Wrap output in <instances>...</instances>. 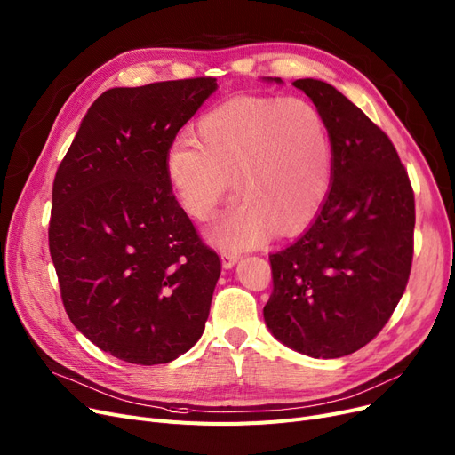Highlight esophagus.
<instances>
[{
  "label": "esophagus",
  "instance_id": "1",
  "mask_svg": "<svg viewBox=\"0 0 455 455\" xmlns=\"http://www.w3.org/2000/svg\"><path fill=\"white\" fill-rule=\"evenodd\" d=\"M221 260H223V267H234L236 266V262L240 260V255L238 253H232V251H223V255H221Z\"/></svg>",
  "mask_w": 455,
  "mask_h": 455
}]
</instances>
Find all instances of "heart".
Here are the masks:
<instances>
[{"label": "heart", "mask_w": 455, "mask_h": 455, "mask_svg": "<svg viewBox=\"0 0 455 455\" xmlns=\"http://www.w3.org/2000/svg\"><path fill=\"white\" fill-rule=\"evenodd\" d=\"M195 142L180 137L166 151L164 174L181 208L210 219L228 189L212 238L225 249L253 247L277 230L304 228L331 183V139L324 116L304 97L236 95L202 114Z\"/></svg>", "instance_id": "obj_1"}]
</instances>
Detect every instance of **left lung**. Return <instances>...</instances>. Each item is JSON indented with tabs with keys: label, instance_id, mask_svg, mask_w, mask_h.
<instances>
[{
	"label": "left lung",
	"instance_id": "1",
	"mask_svg": "<svg viewBox=\"0 0 455 455\" xmlns=\"http://www.w3.org/2000/svg\"><path fill=\"white\" fill-rule=\"evenodd\" d=\"M292 86L326 120L331 185L311 227L270 255L274 291L264 321L301 355L341 358L375 338L405 292L414 193L388 134L355 103L323 80L299 78Z\"/></svg>",
	"mask_w": 455,
	"mask_h": 455
}]
</instances>
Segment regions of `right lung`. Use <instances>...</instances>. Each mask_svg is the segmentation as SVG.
<instances>
[{"label": "right lung", "mask_w": 455, "mask_h": 455, "mask_svg": "<svg viewBox=\"0 0 455 455\" xmlns=\"http://www.w3.org/2000/svg\"><path fill=\"white\" fill-rule=\"evenodd\" d=\"M212 76L112 88L84 116L52 188L48 245L75 328L129 363L176 360L204 331L221 260L164 174Z\"/></svg>", "instance_id": "add662e5"}]
</instances>
